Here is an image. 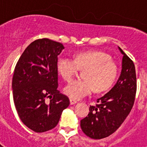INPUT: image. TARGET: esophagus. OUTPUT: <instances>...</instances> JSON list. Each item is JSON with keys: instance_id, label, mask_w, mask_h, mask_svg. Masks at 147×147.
<instances>
[{"instance_id": "esophagus-1", "label": "esophagus", "mask_w": 147, "mask_h": 147, "mask_svg": "<svg viewBox=\"0 0 147 147\" xmlns=\"http://www.w3.org/2000/svg\"><path fill=\"white\" fill-rule=\"evenodd\" d=\"M76 103H77V101H76V100L73 99V98H71V99H70V104H71V105H75V104Z\"/></svg>"}]
</instances>
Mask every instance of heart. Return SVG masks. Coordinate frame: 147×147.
Wrapping results in <instances>:
<instances>
[{
    "instance_id": "heart-1",
    "label": "heart",
    "mask_w": 147,
    "mask_h": 147,
    "mask_svg": "<svg viewBox=\"0 0 147 147\" xmlns=\"http://www.w3.org/2000/svg\"><path fill=\"white\" fill-rule=\"evenodd\" d=\"M57 69L66 82H70L78 74L84 71L83 80H74L65 88L67 96L74 99H81L94 90L103 92L113 85L119 74V67L111 57L103 51L80 52L74 59L68 57L59 58Z\"/></svg>"
}]
</instances>
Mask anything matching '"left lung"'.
Listing matches in <instances>:
<instances>
[{"label": "left lung", "mask_w": 147, "mask_h": 147, "mask_svg": "<svg viewBox=\"0 0 147 147\" xmlns=\"http://www.w3.org/2000/svg\"><path fill=\"white\" fill-rule=\"evenodd\" d=\"M123 54L120 76L113 88L98 98L95 106H90L88 116L82 119L83 132L93 139H102L117 130L132 108L137 82L135 65L119 47Z\"/></svg>", "instance_id": "obj_1"}]
</instances>
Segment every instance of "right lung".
<instances>
[{"mask_svg":"<svg viewBox=\"0 0 147 147\" xmlns=\"http://www.w3.org/2000/svg\"><path fill=\"white\" fill-rule=\"evenodd\" d=\"M62 43L47 38L34 40L17 62L12 79L13 98L23 124L36 132L57 125L69 98L58 90V55Z\"/></svg>","mask_w":147,"mask_h":147,"instance_id":"1","label":"right lung"}]
</instances>
